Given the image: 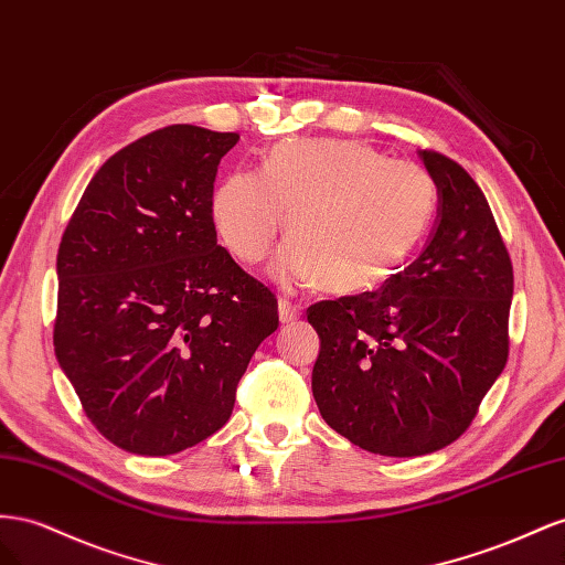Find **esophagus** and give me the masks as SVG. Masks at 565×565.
I'll return each mask as SVG.
<instances>
[{"instance_id": "34e87169", "label": "esophagus", "mask_w": 565, "mask_h": 565, "mask_svg": "<svg viewBox=\"0 0 565 565\" xmlns=\"http://www.w3.org/2000/svg\"><path fill=\"white\" fill-rule=\"evenodd\" d=\"M300 315L302 312H300L298 305H294L291 300H286V298L279 300V321H281V324H291V321H298Z\"/></svg>"}]
</instances>
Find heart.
Segmentation results:
<instances>
[{"label":"heart","instance_id":"1","mask_svg":"<svg viewBox=\"0 0 565 565\" xmlns=\"http://www.w3.org/2000/svg\"><path fill=\"white\" fill-rule=\"evenodd\" d=\"M435 203L438 189L424 168L391 163L362 141L298 139L274 147L263 170L236 168L224 177L213 193V220L241 263H257L288 213L294 238L274 257L271 279L360 294L407 263Z\"/></svg>","mask_w":565,"mask_h":565}]
</instances>
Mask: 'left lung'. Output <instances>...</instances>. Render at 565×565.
Returning <instances> with one entry per match:
<instances>
[{"label":"left lung","mask_w":565,"mask_h":565,"mask_svg":"<svg viewBox=\"0 0 565 565\" xmlns=\"http://www.w3.org/2000/svg\"><path fill=\"white\" fill-rule=\"evenodd\" d=\"M438 189L424 250L381 291L310 308L312 395L366 452L422 457L455 443L504 372L513 269L480 186L455 160L418 151Z\"/></svg>","instance_id":"obj_1"}]
</instances>
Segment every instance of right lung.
Instances as JSON below:
<instances>
[{
    "label": "right lung",
    "mask_w": 565,
    "mask_h": 565,
    "mask_svg": "<svg viewBox=\"0 0 565 565\" xmlns=\"http://www.w3.org/2000/svg\"><path fill=\"white\" fill-rule=\"evenodd\" d=\"M236 132L172 125L92 177L63 232L56 360L92 424L168 457L230 422L277 298L217 246L213 189Z\"/></svg>",
    "instance_id": "right-lung-1"
}]
</instances>
